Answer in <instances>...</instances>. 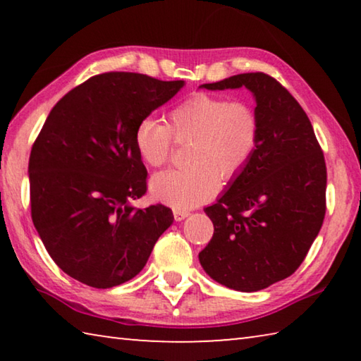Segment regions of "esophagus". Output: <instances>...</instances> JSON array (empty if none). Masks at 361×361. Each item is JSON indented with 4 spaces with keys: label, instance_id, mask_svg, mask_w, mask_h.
I'll use <instances>...</instances> for the list:
<instances>
[{
    "label": "esophagus",
    "instance_id": "esophagus-1",
    "mask_svg": "<svg viewBox=\"0 0 361 361\" xmlns=\"http://www.w3.org/2000/svg\"><path fill=\"white\" fill-rule=\"evenodd\" d=\"M189 215H191V212L183 210V209H173V216H175L176 221H183V219L188 218Z\"/></svg>",
    "mask_w": 361,
    "mask_h": 361
}]
</instances>
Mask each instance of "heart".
I'll return each instance as SVG.
<instances>
[{"mask_svg": "<svg viewBox=\"0 0 361 361\" xmlns=\"http://www.w3.org/2000/svg\"><path fill=\"white\" fill-rule=\"evenodd\" d=\"M176 142L192 140L191 166L152 176L151 191L176 209H192L215 195L219 181H232L252 162L261 138L259 114L252 103L197 92L169 113L166 122L145 118L135 129L140 157L151 167L172 159Z\"/></svg>", "mask_w": 361, "mask_h": 361, "instance_id": "1", "label": "heart"}]
</instances>
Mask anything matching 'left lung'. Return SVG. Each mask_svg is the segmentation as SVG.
I'll use <instances>...</instances> for the list:
<instances>
[{"label":"left lung","instance_id":"left-lung-1","mask_svg":"<svg viewBox=\"0 0 361 361\" xmlns=\"http://www.w3.org/2000/svg\"><path fill=\"white\" fill-rule=\"evenodd\" d=\"M242 85L255 95L259 145L228 191L204 209L215 232L199 261L218 283L252 293L301 266L325 218L326 166L307 114L276 78L243 73L200 87Z\"/></svg>","mask_w":361,"mask_h":361}]
</instances>
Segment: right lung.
Returning a JSON list of instances; mask_svg holds the SVG:
<instances>
[{"instance_id":"obj_1","label":"right lung","mask_w":361,"mask_h":361,"mask_svg":"<svg viewBox=\"0 0 361 361\" xmlns=\"http://www.w3.org/2000/svg\"><path fill=\"white\" fill-rule=\"evenodd\" d=\"M183 85L102 73L49 113L30 152L32 219L54 262L78 282L111 288L133 279L173 223L166 205H132L148 189L135 129Z\"/></svg>"}]
</instances>
